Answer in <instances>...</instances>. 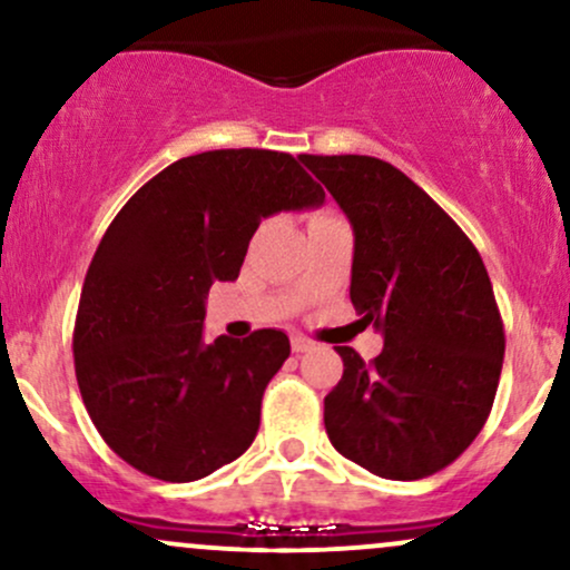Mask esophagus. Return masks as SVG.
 I'll list each match as a JSON object with an SVG mask.
<instances>
[{
  "mask_svg": "<svg viewBox=\"0 0 570 570\" xmlns=\"http://www.w3.org/2000/svg\"><path fill=\"white\" fill-rule=\"evenodd\" d=\"M311 348H313V340L299 337V335L292 337V351H294V353H307Z\"/></svg>",
  "mask_w": 570,
  "mask_h": 570,
  "instance_id": "obj_1",
  "label": "esophagus"
}]
</instances>
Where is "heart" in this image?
Masks as SVG:
<instances>
[{
  "label": "heart",
  "mask_w": 570,
  "mask_h": 570,
  "mask_svg": "<svg viewBox=\"0 0 570 570\" xmlns=\"http://www.w3.org/2000/svg\"><path fill=\"white\" fill-rule=\"evenodd\" d=\"M316 217H330V214H316Z\"/></svg>",
  "instance_id": "heart-1"
}]
</instances>
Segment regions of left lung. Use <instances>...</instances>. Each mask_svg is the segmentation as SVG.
<instances>
[{
    "instance_id": "left-lung-1",
    "label": "left lung",
    "mask_w": 570,
    "mask_h": 570,
    "mask_svg": "<svg viewBox=\"0 0 570 570\" xmlns=\"http://www.w3.org/2000/svg\"><path fill=\"white\" fill-rule=\"evenodd\" d=\"M353 227L351 303L383 332L367 364L337 345L324 399L340 455L385 480L450 466L485 426L503 364V322L466 233L410 176L370 155H299Z\"/></svg>"
}]
</instances>
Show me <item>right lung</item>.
Here are the masks:
<instances>
[{
    "label": "right lung",
    "instance_id": "obj_1",
    "mask_svg": "<svg viewBox=\"0 0 570 570\" xmlns=\"http://www.w3.org/2000/svg\"><path fill=\"white\" fill-rule=\"evenodd\" d=\"M322 203L292 155L246 147L176 160L120 208L85 276L71 351L85 410L122 461L193 482L246 453L289 337L206 343V294L238 278L265 217Z\"/></svg>",
    "mask_w": 570,
    "mask_h": 570
}]
</instances>
